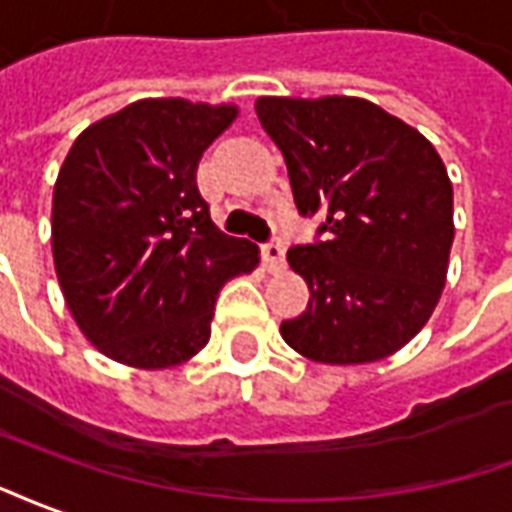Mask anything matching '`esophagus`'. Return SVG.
Wrapping results in <instances>:
<instances>
[{
	"mask_svg": "<svg viewBox=\"0 0 512 512\" xmlns=\"http://www.w3.org/2000/svg\"><path fill=\"white\" fill-rule=\"evenodd\" d=\"M283 256H286V251H283L281 240H272L267 242V245H261V259H264V267L270 272L281 270Z\"/></svg>",
	"mask_w": 512,
	"mask_h": 512,
	"instance_id": "1",
	"label": "esophagus"
}]
</instances>
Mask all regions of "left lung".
Masks as SVG:
<instances>
[{
	"label": "left lung",
	"instance_id": "1",
	"mask_svg": "<svg viewBox=\"0 0 512 512\" xmlns=\"http://www.w3.org/2000/svg\"><path fill=\"white\" fill-rule=\"evenodd\" d=\"M261 128L289 169L294 204L322 240L286 253L308 308L281 324L313 363L395 354L431 319L453 245V185L434 144L371 100L259 98Z\"/></svg>",
	"mask_w": 512,
	"mask_h": 512
}]
</instances>
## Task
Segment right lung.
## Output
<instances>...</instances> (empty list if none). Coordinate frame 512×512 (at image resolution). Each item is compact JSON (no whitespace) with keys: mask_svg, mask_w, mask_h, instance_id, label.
Instances as JSON below:
<instances>
[{"mask_svg":"<svg viewBox=\"0 0 512 512\" xmlns=\"http://www.w3.org/2000/svg\"><path fill=\"white\" fill-rule=\"evenodd\" d=\"M237 106L147 98L89 125L54 185L51 251L81 333L144 371L199 354L223 283L259 248L226 237L196 188L204 149Z\"/></svg>","mask_w":512,"mask_h":512,"instance_id":"right-lung-1","label":"right lung"}]
</instances>
